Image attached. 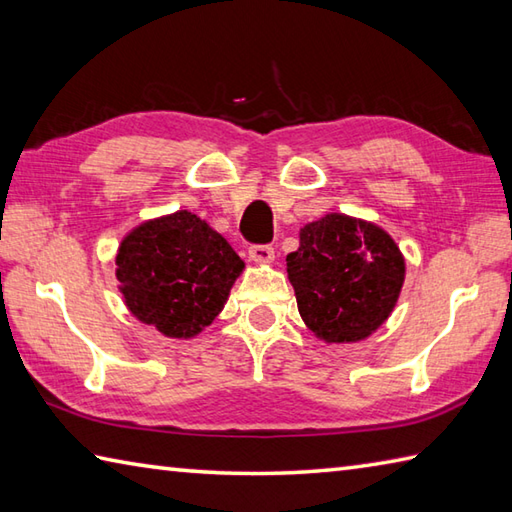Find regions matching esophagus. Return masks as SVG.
I'll use <instances>...</instances> for the list:
<instances>
[{
	"label": "esophagus",
	"mask_w": 512,
	"mask_h": 512,
	"mask_svg": "<svg viewBox=\"0 0 512 512\" xmlns=\"http://www.w3.org/2000/svg\"><path fill=\"white\" fill-rule=\"evenodd\" d=\"M249 258H252L254 263L269 265L271 260H274V247H271V245H252V247H249Z\"/></svg>",
	"instance_id": "1"
}]
</instances>
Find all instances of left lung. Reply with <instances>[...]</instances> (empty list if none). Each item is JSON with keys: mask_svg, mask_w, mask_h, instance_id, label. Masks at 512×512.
<instances>
[{"mask_svg": "<svg viewBox=\"0 0 512 512\" xmlns=\"http://www.w3.org/2000/svg\"><path fill=\"white\" fill-rule=\"evenodd\" d=\"M406 263L380 225L329 212L300 229L287 254V278L300 318L327 344L360 342L398 305Z\"/></svg>", "mask_w": 512, "mask_h": 512, "instance_id": "left-lung-1", "label": "left lung"}]
</instances>
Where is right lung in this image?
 Here are the masks:
<instances>
[{
  "mask_svg": "<svg viewBox=\"0 0 512 512\" xmlns=\"http://www.w3.org/2000/svg\"><path fill=\"white\" fill-rule=\"evenodd\" d=\"M114 263L130 314L176 340L212 325L245 269L232 245L187 210L132 227Z\"/></svg>",
  "mask_w": 512,
  "mask_h": 512,
  "instance_id": "1",
  "label": "right lung"
}]
</instances>
